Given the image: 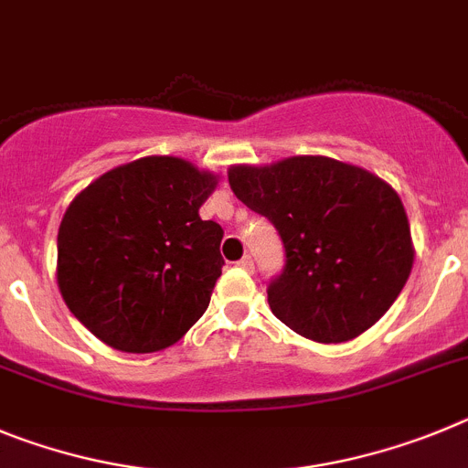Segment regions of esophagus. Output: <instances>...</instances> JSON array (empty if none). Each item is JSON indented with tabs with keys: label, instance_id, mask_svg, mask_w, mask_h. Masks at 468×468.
Returning a JSON list of instances; mask_svg holds the SVG:
<instances>
[{
	"label": "esophagus",
	"instance_id": "1",
	"mask_svg": "<svg viewBox=\"0 0 468 468\" xmlns=\"http://www.w3.org/2000/svg\"><path fill=\"white\" fill-rule=\"evenodd\" d=\"M239 268H244V271H254V259H251L250 254L242 256V259H239Z\"/></svg>",
	"mask_w": 468,
	"mask_h": 468
}]
</instances>
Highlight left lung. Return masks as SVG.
Masks as SVG:
<instances>
[{
    "label": "left lung",
    "instance_id": "8db88e82",
    "mask_svg": "<svg viewBox=\"0 0 468 468\" xmlns=\"http://www.w3.org/2000/svg\"><path fill=\"white\" fill-rule=\"evenodd\" d=\"M229 182L280 233L284 268L268 282V303L292 331L345 343L397 301L412 268L410 226L380 176L326 155H293L230 167Z\"/></svg>",
    "mask_w": 468,
    "mask_h": 468
}]
</instances>
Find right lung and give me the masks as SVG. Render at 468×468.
<instances>
[{"label": "right lung", "mask_w": 468, "mask_h": 468, "mask_svg": "<svg viewBox=\"0 0 468 468\" xmlns=\"http://www.w3.org/2000/svg\"><path fill=\"white\" fill-rule=\"evenodd\" d=\"M217 176L172 155L107 172L79 193L58 230V286L109 347L158 352L203 317L221 277L224 229L197 209Z\"/></svg>", "instance_id": "right-lung-1"}]
</instances>
